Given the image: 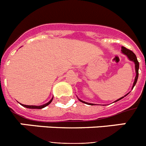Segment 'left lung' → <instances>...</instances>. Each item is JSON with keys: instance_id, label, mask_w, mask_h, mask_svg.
<instances>
[{"instance_id": "1", "label": "left lung", "mask_w": 146, "mask_h": 146, "mask_svg": "<svg viewBox=\"0 0 146 146\" xmlns=\"http://www.w3.org/2000/svg\"><path fill=\"white\" fill-rule=\"evenodd\" d=\"M121 52H123L124 55H126L127 57H128V58L130 60H132V61L135 62V71H136V77H135V82H134V84H133V86H132V89H133L134 86L136 85V82L137 81V78H138V70H139V62L138 60H137V57H136V55H135V54L131 50H129V49L126 48V47H121ZM129 94H127L126 95H125L124 96H127ZM124 96H123V97H121L120 98V99H118V100H116L115 102L117 101H119V100H121V99H123ZM80 101L82 102L85 103V104H91V103H87L86 102H83L82 101V100H80V99H79Z\"/></svg>"}]
</instances>
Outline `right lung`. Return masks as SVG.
I'll return each mask as SVG.
<instances>
[{
	"mask_svg": "<svg viewBox=\"0 0 146 146\" xmlns=\"http://www.w3.org/2000/svg\"><path fill=\"white\" fill-rule=\"evenodd\" d=\"M52 99H53V98H52V99H51V100H50L49 102L46 103V104H43V105H40V106H35V105H25V104H22V105H23V107H25V108H30V109H42V108H45V107L47 106V105H49L50 103L52 102Z\"/></svg>",
	"mask_w": 146,
	"mask_h": 146,
	"instance_id": "right-lung-1",
	"label": "right lung"
}]
</instances>
